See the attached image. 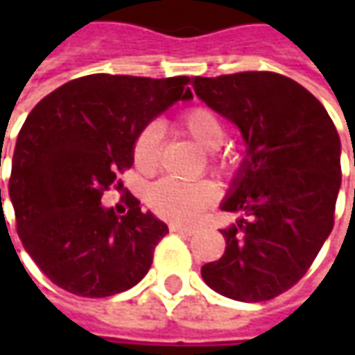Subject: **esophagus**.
Returning <instances> with one entry per match:
<instances>
[{
  "instance_id": "esophagus-1",
  "label": "esophagus",
  "mask_w": 355,
  "mask_h": 355,
  "mask_svg": "<svg viewBox=\"0 0 355 355\" xmlns=\"http://www.w3.org/2000/svg\"><path fill=\"white\" fill-rule=\"evenodd\" d=\"M171 230L177 232V234H182V236H193L198 232L193 226H182V224H171Z\"/></svg>"
}]
</instances>
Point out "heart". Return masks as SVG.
<instances>
[{"label": "heart", "mask_w": 355, "mask_h": 355, "mask_svg": "<svg viewBox=\"0 0 355 355\" xmlns=\"http://www.w3.org/2000/svg\"><path fill=\"white\" fill-rule=\"evenodd\" d=\"M182 127L203 150H215L223 144L224 129L223 117L207 106H193L182 114ZM159 140L162 129L157 123H148L132 140L131 155L137 171L142 175H154L159 167ZM211 167L215 171H228L230 163L224 157H213ZM218 200V190L211 180H175L162 178L148 188L146 201L157 215L177 220L192 223L201 213L213 207Z\"/></svg>", "instance_id": "heart-1"}]
</instances>
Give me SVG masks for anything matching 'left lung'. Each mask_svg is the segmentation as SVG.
<instances>
[{
  "label": "left lung",
  "mask_w": 355,
  "mask_h": 355,
  "mask_svg": "<svg viewBox=\"0 0 355 355\" xmlns=\"http://www.w3.org/2000/svg\"><path fill=\"white\" fill-rule=\"evenodd\" d=\"M209 108L239 127L247 155L220 209L239 216L224 228L226 251L201 268L224 297L262 302L312 266L335 224L340 139L315 96L275 72L192 78Z\"/></svg>",
  "instance_id": "obj_1"
}]
</instances>
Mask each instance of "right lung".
I'll return each mask as SVG.
<instances>
[{
    "label": "right lung",
    "instance_id": "add662e5",
    "mask_svg": "<svg viewBox=\"0 0 355 355\" xmlns=\"http://www.w3.org/2000/svg\"><path fill=\"white\" fill-rule=\"evenodd\" d=\"M188 76L91 73L35 104L12 154L9 198L28 254L60 289L89 298L131 289L148 274L169 232L127 196L117 215L101 203L132 165V140L177 101H190ZM1 201V188H0Z\"/></svg>",
    "mask_w": 355,
    "mask_h": 355
}]
</instances>
